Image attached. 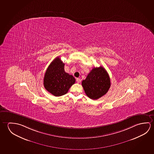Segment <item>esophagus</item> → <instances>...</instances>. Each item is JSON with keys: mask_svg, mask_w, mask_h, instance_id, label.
Wrapping results in <instances>:
<instances>
[{"mask_svg": "<svg viewBox=\"0 0 154 154\" xmlns=\"http://www.w3.org/2000/svg\"><path fill=\"white\" fill-rule=\"evenodd\" d=\"M76 82L77 83H81V80L80 78H77L76 79Z\"/></svg>", "mask_w": 154, "mask_h": 154, "instance_id": "obj_1", "label": "esophagus"}]
</instances>
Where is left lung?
Wrapping results in <instances>:
<instances>
[{"label":"left lung","mask_w":154,"mask_h":154,"mask_svg":"<svg viewBox=\"0 0 154 154\" xmlns=\"http://www.w3.org/2000/svg\"><path fill=\"white\" fill-rule=\"evenodd\" d=\"M86 94L96 100L105 95L111 86L109 74L103 66L94 68L82 82Z\"/></svg>","instance_id":"left-lung-1"}]
</instances>
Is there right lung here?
Wrapping results in <instances>:
<instances>
[{"mask_svg": "<svg viewBox=\"0 0 154 154\" xmlns=\"http://www.w3.org/2000/svg\"><path fill=\"white\" fill-rule=\"evenodd\" d=\"M64 67V63L57 57L48 66L43 79L45 90L56 97L67 93L76 81L73 76L65 72Z\"/></svg>", "mask_w": 154, "mask_h": 154, "instance_id": "1", "label": "right lung"}]
</instances>
